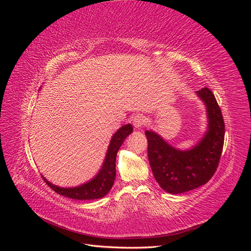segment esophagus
Segmentation results:
<instances>
[{"mask_svg": "<svg viewBox=\"0 0 251 251\" xmlns=\"http://www.w3.org/2000/svg\"><path fill=\"white\" fill-rule=\"evenodd\" d=\"M143 125H144L143 116L137 114V115H135L133 117V126H134L135 128H140L141 126H143Z\"/></svg>", "mask_w": 251, "mask_h": 251, "instance_id": "34e87169", "label": "esophagus"}]
</instances>
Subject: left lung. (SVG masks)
<instances>
[{
    "label": "left lung",
    "instance_id": "left-lung-1",
    "mask_svg": "<svg viewBox=\"0 0 251 251\" xmlns=\"http://www.w3.org/2000/svg\"><path fill=\"white\" fill-rule=\"evenodd\" d=\"M206 108L207 127L201 139L188 150H179L154 131H146L151 172L163 191L182 194L210 180L222 154L225 126L215 95L207 88L196 92Z\"/></svg>",
    "mask_w": 251,
    "mask_h": 251
}]
</instances>
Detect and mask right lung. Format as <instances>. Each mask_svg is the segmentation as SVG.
Here are the masks:
<instances>
[{"instance_id": "right-lung-1", "label": "right lung", "mask_w": 251, "mask_h": 251, "mask_svg": "<svg viewBox=\"0 0 251 251\" xmlns=\"http://www.w3.org/2000/svg\"><path fill=\"white\" fill-rule=\"evenodd\" d=\"M133 132L131 124L125 125L114 133L107 150L103 163L95 176L86 183L73 187H60L52 184L44 176L45 182L57 194L74 200L100 199L107 195L114 184L116 177V155L125 139Z\"/></svg>"}]
</instances>
